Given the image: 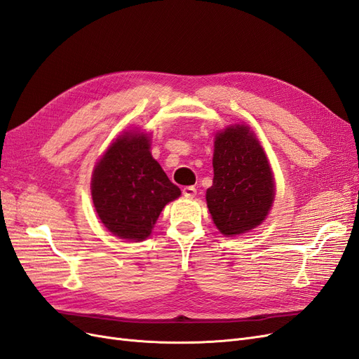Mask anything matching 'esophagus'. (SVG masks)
Here are the masks:
<instances>
[{"instance_id":"obj_1","label":"esophagus","mask_w":359,"mask_h":359,"mask_svg":"<svg viewBox=\"0 0 359 359\" xmlns=\"http://www.w3.org/2000/svg\"><path fill=\"white\" fill-rule=\"evenodd\" d=\"M196 195V189L194 188V187H187V188H183V196L184 198H194V196Z\"/></svg>"}]
</instances>
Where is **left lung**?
Listing matches in <instances>:
<instances>
[{
    "label": "left lung",
    "instance_id": "1",
    "mask_svg": "<svg viewBox=\"0 0 359 359\" xmlns=\"http://www.w3.org/2000/svg\"><path fill=\"white\" fill-rule=\"evenodd\" d=\"M213 184L205 200L217 229L226 237L257 228L274 201V177L255 133L231 125L215 137Z\"/></svg>",
    "mask_w": 359,
    "mask_h": 359
}]
</instances>
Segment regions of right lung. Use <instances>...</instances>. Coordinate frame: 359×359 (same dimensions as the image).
Segmentation results:
<instances>
[{"label": "right lung", "instance_id": "add662e5", "mask_svg": "<svg viewBox=\"0 0 359 359\" xmlns=\"http://www.w3.org/2000/svg\"><path fill=\"white\" fill-rule=\"evenodd\" d=\"M98 217L113 236L146 240L164 207L180 196L150 154L147 134L126 131L98 161L90 183Z\"/></svg>", "mask_w": 359, "mask_h": 359}]
</instances>
